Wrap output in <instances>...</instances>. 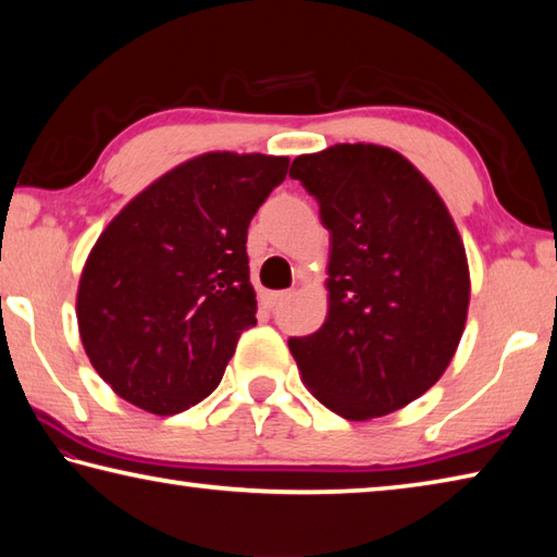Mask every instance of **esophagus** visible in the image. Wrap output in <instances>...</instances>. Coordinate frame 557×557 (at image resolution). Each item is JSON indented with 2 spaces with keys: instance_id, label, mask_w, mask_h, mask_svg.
I'll return each instance as SVG.
<instances>
[{
  "instance_id": "34e87169",
  "label": "esophagus",
  "mask_w": 557,
  "mask_h": 557,
  "mask_svg": "<svg viewBox=\"0 0 557 557\" xmlns=\"http://www.w3.org/2000/svg\"><path fill=\"white\" fill-rule=\"evenodd\" d=\"M292 297V289H285V292H268L265 295V305L270 307V309H275V307H280L282 301H287Z\"/></svg>"
}]
</instances>
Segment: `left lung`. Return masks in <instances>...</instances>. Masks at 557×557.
I'll use <instances>...</instances> for the list:
<instances>
[{"label":"left lung","mask_w":557,"mask_h":557,"mask_svg":"<svg viewBox=\"0 0 557 557\" xmlns=\"http://www.w3.org/2000/svg\"><path fill=\"white\" fill-rule=\"evenodd\" d=\"M329 231V314L292 336L301 381L346 420L405 408L440 381L469 309L465 243L425 176L395 149L334 145L292 162Z\"/></svg>","instance_id":"left-lung-1"}]
</instances>
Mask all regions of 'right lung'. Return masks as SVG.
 Masks as SVG:
<instances>
[{"mask_svg":"<svg viewBox=\"0 0 557 557\" xmlns=\"http://www.w3.org/2000/svg\"><path fill=\"white\" fill-rule=\"evenodd\" d=\"M289 159L209 152L137 194L92 245L75 314L92 369L122 400L176 414L211 395L256 326L248 225Z\"/></svg>","mask_w":557,"mask_h":557,"instance_id":"1","label":"right lung"}]
</instances>
